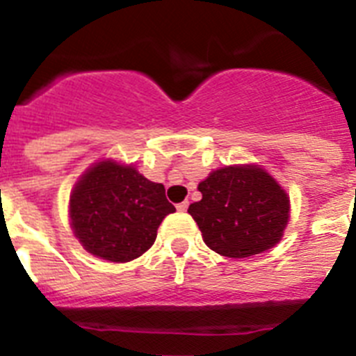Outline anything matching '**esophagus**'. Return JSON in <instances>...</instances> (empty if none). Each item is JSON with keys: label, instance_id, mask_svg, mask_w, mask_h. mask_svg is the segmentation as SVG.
<instances>
[{"label": "esophagus", "instance_id": "obj_1", "mask_svg": "<svg viewBox=\"0 0 356 356\" xmlns=\"http://www.w3.org/2000/svg\"><path fill=\"white\" fill-rule=\"evenodd\" d=\"M176 209H178V212H187V209H188V201H184V203H180V205L176 207Z\"/></svg>", "mask_w": 356, "mask_h": 356}]
</instances>
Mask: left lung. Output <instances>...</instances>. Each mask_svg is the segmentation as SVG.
I'll return each mask as SVG.
<instances>
[{
  "mask_svg": "<svg viewBox=\"0 0 356 356\" xmlns=\"http://www.w3.org/2000/svg\"><path fill=\"white\" fill-rule=\"evenodd\" d=\"M201 201L188 207L207 246L229 259H246L282 241L291 216L285 188L254 163L225 165L200 181Z\"/></svg>",
  "mask_w": 356,
  "mask_h": 356,
  "instance_id": "1",
  "label": "left lung"
}]
</instances>
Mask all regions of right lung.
I'll return each instance as SVG.
<instances>
[{"label":"right lung","instance_id":"add662e5","mask_svg":"<svg viewBox=\"0 0 356 356\" xmlns=\"http://www.w3.org/2000/svg\"><path fill=\"white\" fill-rule=\"evenodd\" d=\"M176 212L162 184L149 181L131 163L112 159L92 163L78 178L69 197V219L85 251L130 262L146 253L163 217Z\"/></svg>","mask_w":356,"mask_h":356}]
</instances>
